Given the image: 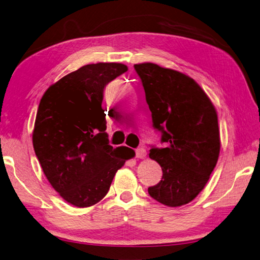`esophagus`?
Here are the masks:
<instances>
[{"mask_svg": "<svg viewBox=\"0 0 260 260\" xmlns=\"http://www.w3.org/2000/svg\"><path fill=\"white\" fill-rule=\"evenodd\" d=\"M146 155H147V153L143 147H139V148L136 149V157L137 158H144V157H146Z\"/></svg>", "mask_w": 260, "mask_h": 260, "instance_id": "esophagus-1", "label": "esophagus"}]
</instances>
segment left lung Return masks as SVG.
I'll use <instances>...</instances> for the list:
<instances>
[{
  "label": "left lung",
  "instance_id": "obj_1",
  "mask_svg": "<svg viewBox=\"0 0 260 260\" xmlns=\"http://www.w3.org/2000/svg\"><path fill=\"white\" fill-rule=\"evenodd\" d=\"M134 67L154 129L165 145L149 150L163 176L148 193L169 207L182 206L197 197L216 166L221 149L216 110L202 87L184 73L149 62Z\"/></svg>",
  "mask_w": 260,
  "mask_h": 260
}]
</instances>
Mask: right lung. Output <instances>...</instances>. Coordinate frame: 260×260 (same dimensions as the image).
I'll use <instances>...</instances> for the list:
<instances>
[{
	"mask_svg": "<svg viewBox=\"0 0 260 260\" xmlns=\"http://www.w3.org/2000/svg\"><path fill=\"white\" fill-rule=\"evenodd\" d=\"M125 71L122 63L84 66L52 85L39 103L35 154L48 182L76 207L104 198L116 171L131 158L109 145L103 104L106 85Z\"/></svg>",
	"mask_w": 260,
	"mask_h": 260,
	"instance_id": "right-lung-1",
	"label": "right lung"
}]
</instances>
